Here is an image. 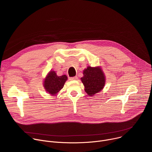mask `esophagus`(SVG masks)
Instances as JSON below:
<instances>
[{
	"label": "esophagus",
	"instance_id": "obj_1",
	"mask_svg": "<svg viewBox=\"0 0 152 152\" xmlns=\"http://www.w3.org/2000/svg\"><path fill=\"white\" fill-rule=\"evenodd\" d=\"M77 76L70 77V80H77Z\"/></svg>",
	"mask_w": 152,
	"mask_h": 152
}]
</instances>
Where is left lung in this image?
Listing matches in <instances>:
<instances>
[{
  "label": "left lung",
  "instance_id": "obj_1",
  "mask_svg": "<svg viewBox=\"0 0 152 152\" xmlns=\"http://www.w3.org/2000/svg\"><path fill=\"white\" fill-rule=\"evenodd\" d=\"M83 77L80 78L84 85V90L90 96H93L101 91L104 86L106 77L99 66H88L83 71Z\"/></svg>",
  "mask_w": 152,
  "mask_h": 152
}]
</instances>
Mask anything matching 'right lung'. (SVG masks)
Returning a JSON list of instances; mask_svg holds the SVG:
<instances>
[{"label": "right lung", "mask_w": 152, "mask_h": 152, "mask_svg": "<svg viewBox=\"0 0 152 152\" xmlns=\"http://www.w3.org/2000/svg\"><path fill=\"white\" fill-rule=\"evenodd\" d=\"M67 79L66 75L58 76L55 71L51 70L45 78L43 81V86L46 91L49 94L55 96L64 87Z\"/></svg>", "instance_id": "add662e5"}]
</instances>
